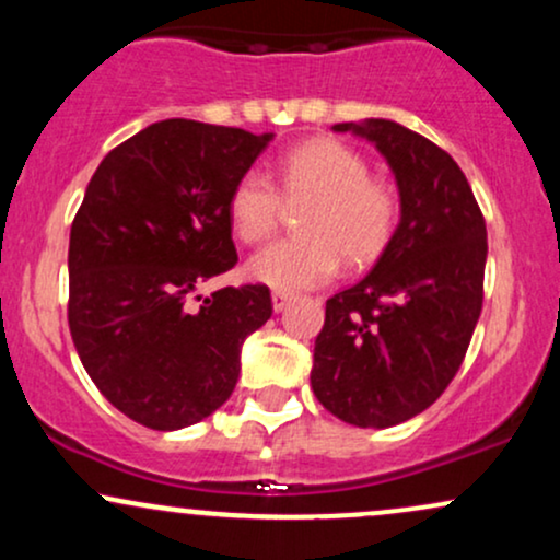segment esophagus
Listing matches in <instances>:
<instances>
[{"instance_id":"1","label":"esophagus","mask_w":560,"mask_h":560,"mask_svg":"<svg viewBox=\"0 0 560 560\" xmlns=\"http://www.w3.org/2000/svg\"><path fill=\"white\" fill-rule=\"evenodd\" d=\"M271 300H273V311L281 313L289 305V302H292V294L284 292V289H276V292L271 294Z\"/></svg>"}]
</instances>
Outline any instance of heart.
Wrapping results in <instances>:
<instances>
[{
	"instance_id": "b5f03b06",
	"label": "heart",
	"mask_w": 560,
	"mask_h": 560,
	"mask_svg": "<svg viewBox=\"0 0 560 560\" xmlns=\"http://www.w3.org/2000/svg\"><path fill=\"white\" fill-rule=\"evenodd\" d=\"M276 178L279 189L266 173L249 168L229 195L231 229L247 244L266 242L279 229L284 202H312L300 218V236L253 255V279L284 292L318 287L337 273L342 258L369 266L389 247L400 223V197L371 178V163L358 150L334 139L305 141L281 155Z\"/></svg>"
}]
</instances>
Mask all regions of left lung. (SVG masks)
Returning <instances> with one entry per match:
<instances>
[{"label":"left lung","mask_w":560,"mask_h":560,"mask_svg":"<svg viewBox=\"0 0 560 560\" xmlns=\"http://www.w3.org/2000/svg\"><path fill=\"white\" fill-rule=\"evenodd\" d=\"M334 131L374 141L402 215L371 273L326 300L311 384L337 419L387 429L427 410L464 363L485 300L487 226L464 171L434 141L384 118Z\"/></svg>","instance_id":"1"}]
</instances>
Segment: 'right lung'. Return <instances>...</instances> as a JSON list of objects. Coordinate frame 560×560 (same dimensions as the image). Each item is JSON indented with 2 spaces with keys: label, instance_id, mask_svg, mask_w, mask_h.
Here are the masks:
<instances>
[{
  "label": "right lung",
  "instance_id": "obj_1",
  "mask_svg": "<svg viewBox=\"0 0 560 560\" xmlns=\"http://www.w3.org/2000/svg\"><path fill=\"white\" fill-rule=\"evenodd\" d=\"M271 133L171 118L105 155L70 226L68 324L96 389L141 427L208 419L242 342L273 313L266 284L197 289L236 266L231 186Z\"/></svg>",
  "mask_w": 560,
  "mask_h": 560
}]
</instances>
